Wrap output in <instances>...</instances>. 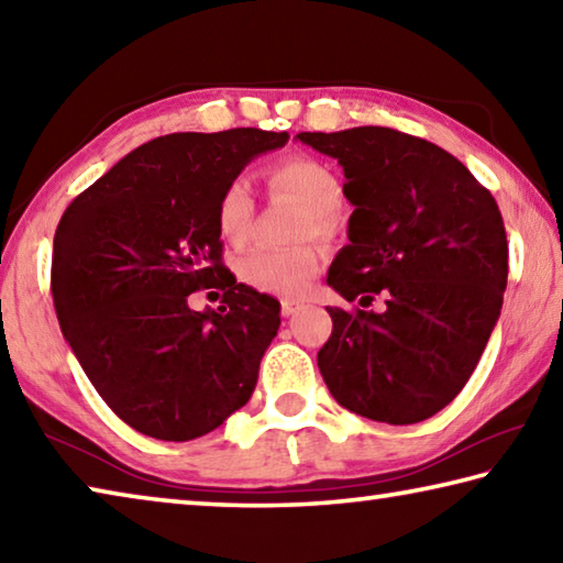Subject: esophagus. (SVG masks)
I'll return each mask as SVG.
<instances>
[{"label":"esophagus","mask_w":563,"mask_h":563,"mask_svg":"<svg viewBox=\"0 0 563 563\" xmlns=\"http://www.w3.org/2000/svg\"><path fill=\"white\" fill-rule=\"evenodd\" d=\"M300 308H302V305H300V302H295V300H283V302H280V312H283L285 318L295 316V312H298Z\"/></svg>","instance_id":"esophagus-1"}]
</instances>
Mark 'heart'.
I'll use <instances>...</instances> for the list:
<instances>
[{"mask_svg": "<svg viewBox=\"0 0 563 563\" xmlns=\"http://www.w3.org/2000/svg\"><path fill=\"white\" fill-rule=\"evenodd\" d=\"M268 180L275 190L290 196L305 216L298 238H330L335 233V216L345 198L335 170L310 156H285L268 168ZM255 201L251 184L245 178L228 180L216 203V228L225 243L243 245L251 233ZM320 253L316 245H298L288 251L255 247L247 251L235 265L238 278L245 285L271 292L298 298L310 288L320 273Z\"/></svg>", "mask_w": 563, "mask_h": 563, "instance_id": "1", "label": "heart"}]
</instances>
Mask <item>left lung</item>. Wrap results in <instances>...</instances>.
<instances>
[{"instance_id": "left-lung-1", "label": "left lung", "mask_w": 563, "mask_h": 563, "mask_svg": "<svg viewBox=\"0 0 563 563\" xmlns=\"http://www.w3.org/2000/svg\"><path fill=\"white\" fill-rule=\"evenodd\" d=\"M345 170L350 243L328 285L362 308H328L318 352L330 395L375 422L415 424L462 393L497 325L509 245L494 196L462 161L385 126L302 131Z\"/></svg>"}]
</instances>
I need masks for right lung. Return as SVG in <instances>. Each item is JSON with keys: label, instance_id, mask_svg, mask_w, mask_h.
<instances>
[{"label": "right lung", "instance_id": "add662e5", "mask_svg": "<svg viewBox=\"0 0 563 563\" xmlns=\"http://www.w3.org/2000/svg\"><path fill=\"white\" fill-rule=\"evenodd\" d=\"M288 139L168 133L64 211L52 253L56 318L103 402L136 432L196 440L251 399L280 305L223 265L216 203L247 161ZM203 287L224 290L221 309L189 310L187 295Z\"/></svg>", "mask_w": 563, "mask_h": 563}]
</instances>
